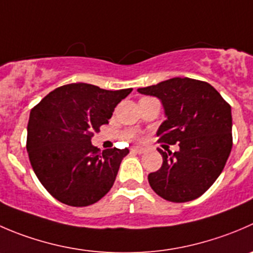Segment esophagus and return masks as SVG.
Returning <instances> with one entry per match:
<instances>
[{"label": "esophagus", "mask_w": 253, "mask_h": 253, "mask_svg": "<svg viewBox=\"0 0 253 253\" xmlns=\"http://www.w3.org/2000/svg\"><path fill=\"white\" fill-rule=\"evenodd\" d=\"M132 151L136 152V153H138V154H142L146 152V148H143V147H133V148H132Z\"/></svg>", "instance_id": "esophagus-1"}]
</instances>
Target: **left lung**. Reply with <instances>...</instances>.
<instances>
[{
    "label": "left lung",
    "mask_w": 253,
    "mask_h": 253,
    "mask_svg": "<svg viewBox=\"0 0 253 253\" xmlns=\"http://www.w3.org/2000/svg\"><path fill=\"white\" fill-rule=\"evenodd\" d=\"M138 92L161 100L167 120L158 142L175 144L163 157L159 170L148 174L151 188L163 199L185 203L204 194L221 174L232 148L231 106L210 84L173 78Z\"/></svg>",
    "instance_id": "obj_1"
}]
</instances>
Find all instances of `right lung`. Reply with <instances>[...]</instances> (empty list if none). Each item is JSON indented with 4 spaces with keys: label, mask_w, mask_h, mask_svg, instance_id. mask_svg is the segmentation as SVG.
<instances>
[{
    "label": "right lung",
    "mask_w": 253,
    "mask_h": 253,
    "mask_svg": "<svg viewBox=\"0 0 253 253\" xmlns=\"http://www.w3.org/2000/svg\"><path fill=\"white\" fill-rule=\"evenodd\" d=\"M132 89L78 83L49 92L31 110L27 151L32 168L56 200L70 207L99 202L112 188L128 149L100 151L91 138Z\"/></svg>",
    "instance_id": "obj_1"
}]
</instances>
